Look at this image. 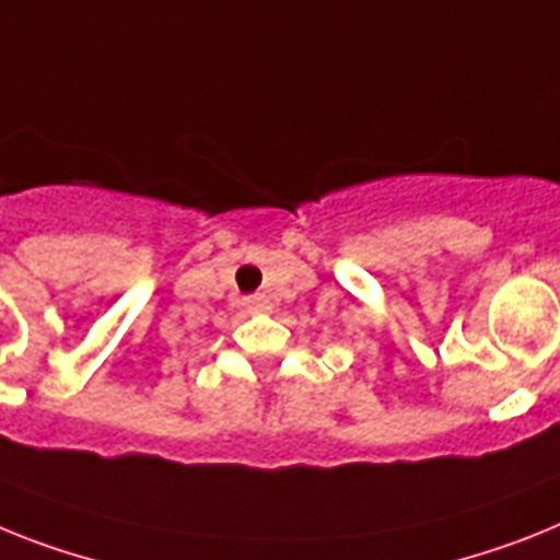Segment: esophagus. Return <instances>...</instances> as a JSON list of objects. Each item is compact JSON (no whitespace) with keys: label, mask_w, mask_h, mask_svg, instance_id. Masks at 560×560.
I'll return each instance as SVG.
<instances>
[{"label":"esophagus","mask_w":560,"mask_h":560,"mask_svg":"<svg viewBox=\"0 0 560 560\" xmlns=\"http://www.w3.org/2000/svg\"><path fill=\"white\" fill-rule=\"evenodd\" d=\"M244 307L250 310V313H267L270 304H267L265 295H247V299H244Z\"/></svg>","instance_id":"obj_1"}]
</instances>
